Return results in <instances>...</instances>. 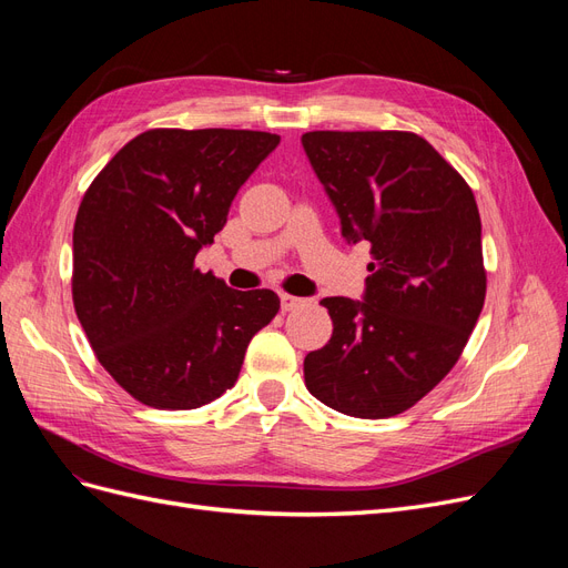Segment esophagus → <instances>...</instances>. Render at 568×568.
Listing matches in <instances>:
<instances>
[{"instance_id":"1","label":"esophagus","mask_w":568,"mask_h":568,"mask_svg":"<svg viewBox=\"0 0 568 568\" xmlns=\"http://www.w3.org/2000/svg\"><path fill=\"white\" fill-rule=\"evenodd\" d=\"M282 311H296V307L305 305L307 298H301V296H291V294H282Z\"/></svg>"}]
</instances>
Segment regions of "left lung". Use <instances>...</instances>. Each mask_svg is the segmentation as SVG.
Here are the masks:
<instances>
[{"label":"left lung","mask_w":568,"mask_h":568,"mask_svg":"<svg viewBox=\"0 0 568 568\" xmlns=\"http://www.w3.org/2000/svg\"><path fill=\"white\" fill-rule=\"evenodd\" d=\"M348 244L367 242L363 301L322 298L334 332L305 355V386L359 419L400 415L459 359L486 301L469 184L412 132L301 136Z\"/></svg>","instance_id":"8db88e82"}]
</instances>
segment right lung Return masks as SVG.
<instances>
[{"label":"right lung","mask_w":568,"mask_h":568,"mask_svg":"<svg viewBox=\"0 0 568 568\" xmlns=\"http://www.w3.org/2000/svg\"><path fill=\"white\" fill-rule=\"evenodd\" d=\"M277 144L253 130H149L84 192L73 305L99 363L140 403L194 409L220 398L277 315L274 291H236L194 267Z\"/></svg>","instance_id":"right-lung-1"}]
</instances>
